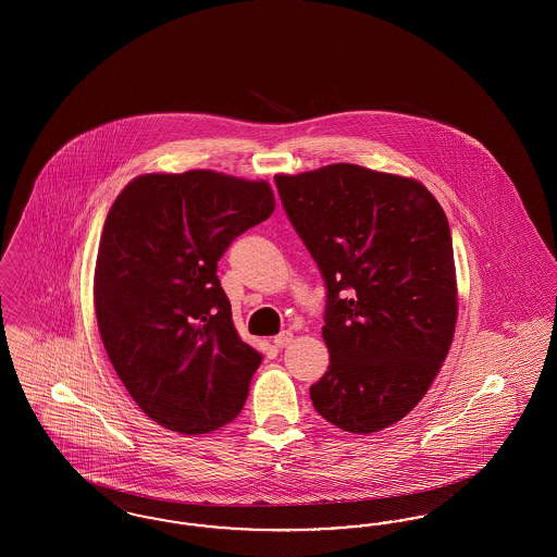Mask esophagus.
<instances>
[{"mask_svg":"<svg viewBox=\"0 0 557 557\" xmlns=\"http://www.w3.org/2000/svg\"><path fill=\"white\" fill-rule=\"evenodd\" d=\"M292 332L290 330H284V332H280L275 338H273V345L277 346V348H284V346H288L292 343Z\"/></svg>","mask_w":557,"mask_h":557,"instance_id":"obj_1","label":"esophagus"}]
</instances>
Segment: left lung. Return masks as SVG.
Returning <instances> with one entry per match:
<instances>
[{
  "label": "left lung",
  "mask_w": 557,
  "mask_h": 557,
  "mask_svg": "<svg viewBox=\"0 0 557 557\" xmlns=\"http://www.w3.org/2000/svg\"><path fill=\"white\" fill-rule=\"evenodd\" d=\"M275 186L327 292L330 366L313 407L355 434L395 424L424 397L455 332L445 211L416 180L346 162L275 175Z\"/></svg>",
  "instance_id": "1"
}]
</instances>
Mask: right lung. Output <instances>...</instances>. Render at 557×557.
<instances>
[{
  "mask_svg": "<svg viewBox=\"0 0 557 557\" xmlns=\"http://www.w3.org/2000/svg\"><path fill=\"white\" fill-rule=\"evenodd\" d=\"M267 182L214 171L135 177L110 207L94 305L108 359L139 409L182 434L230 424L261 352L242 343L216 263L271 216Z\"/></svg>",
  "mask_w": 557,
  "mask_h": 557,
  "instance_id": "obj_1",
  "label": "right lung"
}]
</instances>
